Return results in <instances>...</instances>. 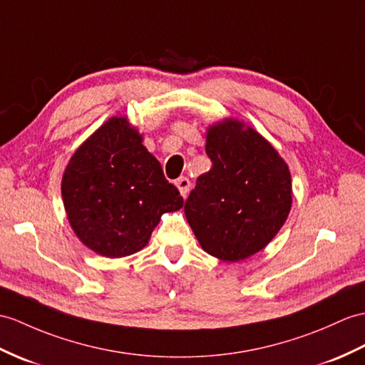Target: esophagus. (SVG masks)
Instances as JSON below:
<instances>
[{
    "label": "esophagus",
    "mask_w": 365,
    "mask_h": 365,
    "mask_svg": "<svg viewBox=\"0 0 365 365\" xmlns=\"http://www.w3.org/2000/svg\"><path fill=\"white\" fill-rule=\"evenodd\" d=\"M175 185H177V188H179V191H180L182 196H183V197H186V194L190 192V186H191L190 180L186 179V177H180V179H177V180H175Z\"/></svg>",
    "instance_id": "obj_1"
}]
</instances>
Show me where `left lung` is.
Masks as SVG:
<instances>
[{"mask_svg": "<svg viewBox=\"0 0 365 365\" xmlns=\"http://www.w3.org/2000/svg\"><path fill=\"white\" fill-rule=\"evenodd\" d=\"M211 169L185 202L202 249L222 261L255 255L274 240L292 205L291 173L262 135L227 118L208 127Z\"/></svg>", "mask_w": 365, "mask_h": 365, "instance_id": "1", "label": "left lung"}]
</instances>
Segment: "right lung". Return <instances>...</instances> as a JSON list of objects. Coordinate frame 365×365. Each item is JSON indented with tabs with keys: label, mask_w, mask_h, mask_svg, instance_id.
Returning a JSON list of instances; mask_svg holds the SVG:
<instances>
[{
	"label": "right lung",
	"mask_w": 365,
	"mask_h": 365,
	"mask_svg": "<svg viewBox=\"0 0 365 365\" xmlns=\"http://www.w3.org/2000/svg\"><path fill=\"white\" fill-rule=\"evenodd\" d=\"M62 197L76 236L107 258L141 250L162 215L183 207L179 190L125 116L110 118L74 152Z\"/></svg>",
	"instance_id": "1"
}]
</instances>
